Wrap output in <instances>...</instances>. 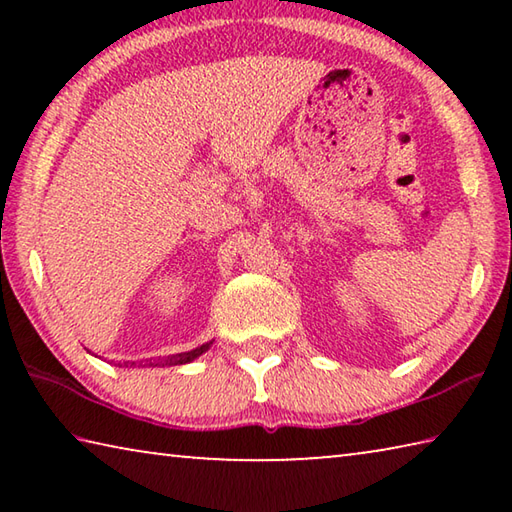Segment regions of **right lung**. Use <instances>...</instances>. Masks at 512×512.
I'll use <instances>...</instances> for the list:
<instances>
[{"label": "right lung", "instance_id": "1", "mask_svg": "<svg viewBox=\"0 0 512 512\" xmlns=\"http://www.w3.org/2000/svg\"><path fill=\"white\" fill-rule=\"evenodd\" d=\"M210 345H212V341H210V343H203L201 348H196V350L180 352V354H171V357L158 359L155 363H151V366H183V363H189V361H194L196 357H201L203 352L210 350Z\"/></svg>", "mask_w": 512, "mask_h": 512}]
</instances>
